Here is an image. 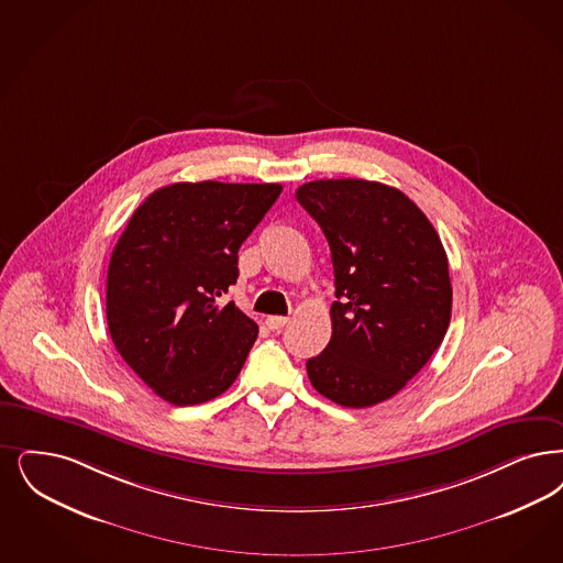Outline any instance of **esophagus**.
<instances>
[{"instance_id":"esophagus-1","label":"esophagus","mask_w":563,"mask_h":563,"mask_svg":"<svg viewBox=\"0 0 563 563\" xmlns=\"http://www.w3.org/2000/svg\"><path fill=\"white\" fill-rule=\"evenodd\" d=\"M287 322H289L287 316H268V318H266V327H268L271 331H280Z\"/></svg>"}]
</instances>
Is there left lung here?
Listing matches in <instances>:
<instances>
[{
  "label": "left lung",
  "mask_w": 563,
  "mask_h": 563,
  "mask_svg": "<svg viewBox=\"0 0 563 563\" xmlns=\"http://www.w3.org/2000/svg\"><path fill=\"white\" fill-rule=\"evenodd\" d=\"M295 197L329 241L338 297L331 341L306 362L310 383L335 405H379L446 335V251L426 213L382 181H308Z\"/></svg>",
  "instance_id": "obj_1"
}]
</instances>
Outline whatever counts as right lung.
Wrapping results in <instances>:
<instances>
[{
  "instance_id": "obj_1",
  "label": "right lung",
  "mask_w": 563,
  "mask_h": 563,
  "mask_svg": "<svg viewBox=\"0 0 563 563\" xmlns=\"http://www.w3.org/2000/svg\"><path fill=\"white\" fill-rule=\"evenodd\" d=\"M280 184L178 181L130 218L107 274L117 352L158 398L201 405L239 377L257 324L222 295L239 249L278 199Z\"/></svg>"
}]
</instances>
